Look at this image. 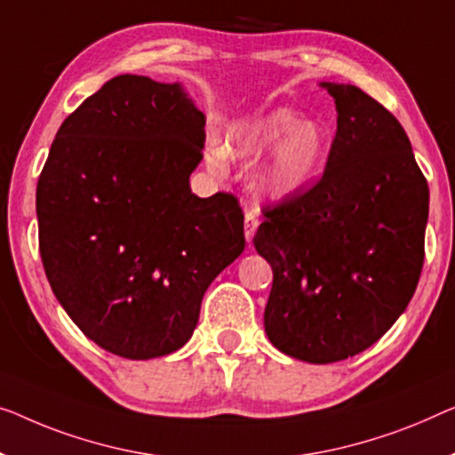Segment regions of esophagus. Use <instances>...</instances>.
Wrapping results in <instances>:
<instances>
[{"mask_svg":"<svg viewBox=\"0 0 455 455\" xmlns=\"http://www.w3.org/2000/svg\"><path fill=\"white\" fill-rule=\"evenodd\" d=\"M257 227H259V219H257V214L247 212L245 214V239H247V243H251V239H253Z\"/></svg>","mask_w":455,"mask_h":455,"instance_id":"34e87169","label":"esophagus"}]
</instances>
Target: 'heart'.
<instances>
[{"label": "heart", "mask_w": 455, "mask_h": 455, "mask_svg": "<svg viewBox=\"0 0 455 455\" xmlns=\"http://www.w3.org/2000/svg\"><path fill=\"white\" fill-rule=\"evenodd\" d=\"M230 151L247 161L269 155L255 188L261 198L282 204L302 194L321 173L329 153V134L318 122L300 120L288 108H275L236 128L230 137ZM206 157L214 172L227 169L228 153L220 142H210Z\"/></svg>", "instance_id": "heart-1"}]
</instances>
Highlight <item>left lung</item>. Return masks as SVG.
Wrapping results in <instances>:
<instances>
[{
	"label": "left lung",
	"mask_w": 455,
	"mask_h": 455,
	"mask_svg": "<svg viewBox=\"0 0 455 455\" xmlns=\"http://www.w3.org/2000/svg\"><path fill=\"white\" fill-rule=\"evenodd\" d=\"M321 87L337 108L323 178L266 210L253 239L274 271L266 333L308 363L362 354L396 323L417 290L429 219L401 122L355 85Z\"/></svg>",
	"instance_id": "obj_1"
}]
</instances>
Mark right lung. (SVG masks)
Segmentation results:
<instances>
[{
    "label": "right lung",
    "instance_id": "obj_1",
    "mask_svg": "<svg viewBox=\"0 0 455 455\" xmlns=\"http://www.w3.org/2000/svg\"><path fill=\"white\" fill-rule=\"evenodd\" d=\"M204 124L181 84L118 76L52 140L36 186L44 274L81 333L114 355L184 347L208 286L245 249L235 196L189 188Z\"/></svg>",
    "mask_w": 455,
    "mask_h": 455
}]
</instances>
